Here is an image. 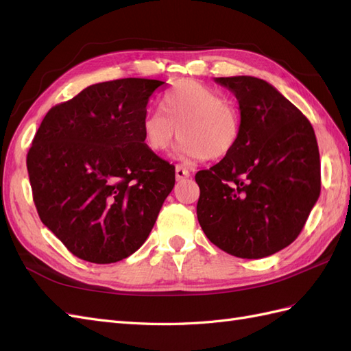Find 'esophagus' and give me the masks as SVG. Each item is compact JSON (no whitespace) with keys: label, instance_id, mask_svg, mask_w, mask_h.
<instances>
[{"label":"esophagus","instance_id":"1","mask_svg":"<svg viewBox=\"0 0 351 351\" xmlns=\"http://www.w3.org/2000/svg\"><path fill=\"white\" fill-rule=\"evenodd\" d=\"M189 177H190L189 169H186L183 165L176 167V178L177 180H184V178H189Z\"/></svg>","mask_w":351,"mask_h":351}]
</instances>
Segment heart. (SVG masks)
Returning a JSON list of instances; mask_svg holds the SVG:
<instances>
[{
  "label": "heart",
  "instance_id": "heart-1",
  "mask_svg": "<svg viewBox=\"0 0 351 351\" xmlns=\"http://www.w3.org/2000/svg\"><path fill=\"white\" fill-rule=\"evenodd\" d=\"M158 111L146 112L141 123L142 141L152 152H167L177 129L184 159H219L234 149L241 130L240 112L221 93L196 80H182L167 90Z\"/></svg>",
  "mask_w": 351,
  "mask_h": 351
}]
</instances>
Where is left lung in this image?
<instances>
[{
    "label": "left lung",
    "instance_id": "8db88e82",
    "mask_svg": "<svg viewBox=\"0 0 351 351\" xmlns=\"http://www.w3.org/2000/svg\"><path fill=\"white\" fill-rule=\"evenodd\" d=\"M215 82L236 95L241 130L234 149L195 177L199 224L232 256L267 258L297 239L319 197L316 136L302 111L268 82Z\"/></svg>",
    "mask_w": 351,
    "mask_h": 351
}]
</instances>
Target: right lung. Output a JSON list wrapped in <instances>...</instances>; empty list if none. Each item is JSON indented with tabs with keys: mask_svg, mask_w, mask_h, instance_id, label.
<instances>
[{
	"mask_svg": "<svg viewBox=\"0 0 351 351\" xmlns=\"http://www.w3.org/2000/svg\"><path fill=\"white\" fill-rule=\"evenodd\" d=\"M165 82L92 84L52 107L27 152L40 221L83 261L114 263L146 241L176 183L142 141L151 95Z\"/></svg>",
	"mask_w": 351,
	"mask_h": 351,
	"instance_id": "obj_1",
	"label": "right lung"
}]
</instances>
